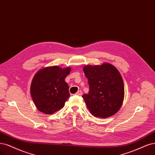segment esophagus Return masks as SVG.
<instances>
[{
	"label": "esophagus",
	"instance_id": "esophagus-1",
	"mask_svg": "<svg viewBox=\"0 0 155 155\" xmlns=\"http://www.w3.org/2000/svg\"><path fill=\"white\" fill-rule=\"evenodd\" d=\"M76 95H82V91H81V90H79V91H78L76 93Z\"/></svg>",
	"mask_w": 155,
	"mask_h": 155
}]
</instances>
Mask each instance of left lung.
<instances>
[{"mask_svg": "<svg viewBox=\"0 0 155 155\" xmlns=\"http://www.w3.org/2000/svg\"><path fill=\"white\" fill-rule=\"evenodd\" d=\"M83 71L90 89L82 97L90 113L101 118L115 114L124 97V82L118 70L111 64L104 63L86 65Z\"/></svg>", "mask_w": 155, "mask_h": 155, "instance_id": "obj_1", "label": "left lung"}]
</instances>
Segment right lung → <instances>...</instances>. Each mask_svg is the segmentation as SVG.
Instances as JSON below:
<instances>
[{
  "mask_svg": "<svg viewBox=\"0 0 155 155\" xmlns=\"http://www.w3.org/2000/svg\"><path fill=\"white\" fill-rule=\"evenodd\" d=\"M71 68L53 66L40 70L34 76L31 85V95L39 111L52 114L61 109L70 97L68 85L65 78Z\"/></svg>",
  "mask_w": 155,
  "mask_h": 155,
  "instance_id": "right-lung-1",
  "label": "right lung"
}]
</instances>
